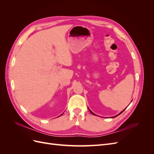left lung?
<instances>
[{
  "mask_svg": "<svg viewBox=\"0 0 154 154\" xmlns=\"http://www.w3.org/2000/svg\"><path fill=\"white\" fill-rule=\"evenodd\" d=\"M88 110H90V112H91V114H93V115H95V114H94V113H93V112H92V111H91V110H90V109H88ZM123 110V111H122V112H121V113H119V114H118V115H119V114H122V112H123V111H124V110ZM118 115H117V116H114V117H113V118H115V117H116V116H118Z\"/></svg>",
  "mask_w": 154,
  "mask_h": 154,
  "instance_id": "obj_1",
  "label": "left lung"
}]
</instances>
